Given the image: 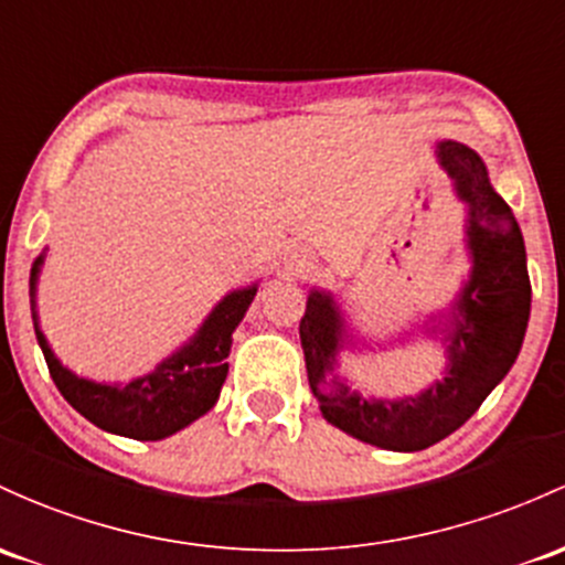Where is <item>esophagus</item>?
Wrapping results in <instances>:
<instances>
[{
    "label": "esophagus",
    "instance_id": "34e87169",
    "mask_svg": "<svg viewBox=\"0 0 565 565\" xmlns=\"http://www.w3.org/2000/svg\"><path fill=\"white\" fill-rule=\"evenodd\" d=\"M284 265H287L289 273H302L308 267V254L306 248L289 246L287 254H284Z\"/></svg>",
    "mask_w": 565,
    "mask_h": 565
}]
</instances>
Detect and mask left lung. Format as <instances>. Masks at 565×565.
<instances>
[{
    "instance_id": "obj_1",
    "label": "left lung",
    "mask_w": 565,
    "mask_h": 565,
    "mask_svg": "<svg viewBox=\"0 0 565 565\" xmlns=\"http://www.w3.org/2000/svg\"><path fill=\"white\" fill-rule=\"evenodd\" d=\"M436 159L466 205L471 263L447 311L433 313L423 324L425 335L436 338L447 354L444 376L419 395L392 401L362 395L338 373L341 352L358 349L362 338L354 335L335 295L313 287L300 319L308 384L322 417L390 452H419L466 425L512 371L531 317L525 241L512 207L492 189L482 157L457 140H438Z\"/></svg>"
}]
</instances>
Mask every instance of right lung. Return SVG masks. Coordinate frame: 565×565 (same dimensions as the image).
<instances>
[{
	"label": "right lung",
	"instance_id": "obj_1",
	"mask_svg": "<svg viewBox=\"0 0 565 565\" xmlns=\"http://www.w3.org/2000/svg\"><path fill=\"white\" fill-rule=\"evenodd\" d=\"M47 248L32 263L29 273V302H32L34 335H38L43 358L51 371L53 384L64 395V401L83 414L92 425L116 436L135 438V441H162L173 436L211 412L218 401L224 379L230 371V347L233 332L246 317L259 284L233 289L213 306L200 324L198 332L183 347H178L170 358L157 362V367L132 382H94L62 365L53 354L51 343L40 330L38 317V281L45 265Z\"/></svg>",
	"mask_w": 565,
	"mask_h": 565
}]
</instances>
